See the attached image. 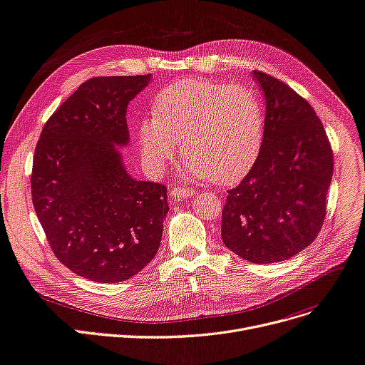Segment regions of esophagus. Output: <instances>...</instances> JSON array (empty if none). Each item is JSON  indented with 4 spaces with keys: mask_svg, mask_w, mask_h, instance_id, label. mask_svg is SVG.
Instances as JSON below:
<instances>
[{
    "mask_svg": "<svg viewBox=\"0 0 365 365\" xmlns=\"http://www.w3.org/2000/svg\"><path fill=\"white\" fill-rule=\"evenodd\" d=\"M194 194H195L194 189L185 187V186H174L170 191V195L174 198H187V197H192Z\"/></svg>",
    "mask_w": 365,
    "mask_h": 365,
    "instance_id": "34e87169",
    "label": "esophagus"
}]
</instances>
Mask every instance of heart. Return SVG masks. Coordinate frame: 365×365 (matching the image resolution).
<instances>
[{
  "label": "heart",
  "instance_id": "obj_1",
  "mask_svg": "<svg viewBox=\"0 0 365 365\" xmlns=\"http://www.w3.org/2000/svg\"><path fill=\"white\" fill-rule=\"evenodd\" d=\"M182 149L194 178L228 183L253 165L264 138V107L243 85L189 78L164 88L155 115L141 120L138 140L148 164L163 170Z\"/></svg>",
  "mask_w": 365,
  "mask_h": 365
}]
</instances>
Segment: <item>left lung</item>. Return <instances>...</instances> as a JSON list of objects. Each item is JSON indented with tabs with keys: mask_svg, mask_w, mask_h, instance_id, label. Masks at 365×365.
Segmentation results:
<instances>
[{
	"mask_svg": "<svg viewBox=\"0 0 365 365\" xmlns=\"http://www.w3.org/2000/svg\"><path fill=\"white\" fill-rule=\"evenodd\" d=\"M265 95L264 138L246 178L222 209V242L255 264L289 259L318 237L334 170L313 107L279 78L253 71Z\"/></svg>",
	"mask_w": 365,
	"mask_h": 365,
	"instance_id": "left-lung-1",
	"label": "left lung"
}]
</instances>
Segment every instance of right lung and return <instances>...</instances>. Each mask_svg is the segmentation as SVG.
<instances>
[{
    "instance_id": "add662e5",
    "label": "right lung",
    "mask_w": 365,
    "mask_h": 365,
    "mask_svg": "<svg viewBox=\"0 0 365 365\" xmlns=\"http://www.w3.org/2000/svg\"><path fill=\"white\" fill-rule=\"evenodd\" d=\"M145 76L92 77L44 123L31 197L61 264L85 279L116 283L153 259L168 212L167 186L125 171L115 145L128 141L126 106Z\"/></svg>"
}]
</instances>
